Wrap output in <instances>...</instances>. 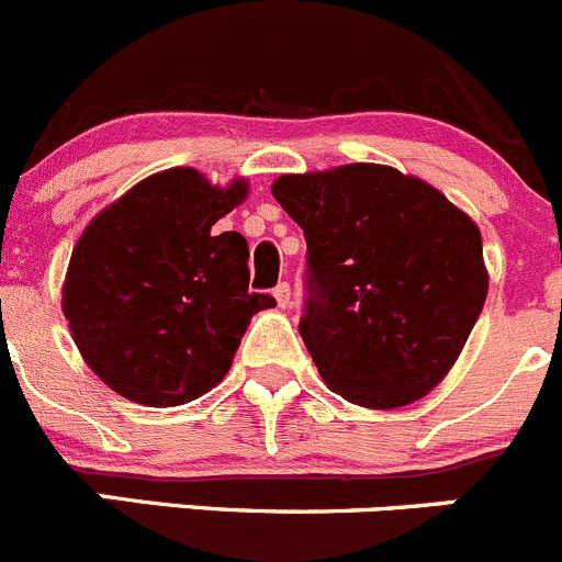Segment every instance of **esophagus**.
<instances>
[{
	"mask_svg": "<svg viewBox=\"0 0 562 562\" xmlns=\"http://www.w3.org/2000/svg\"><path fill=\"white\" fill-rule=\"evenodd\" d=\"M272 295H276L278 306H281V308H290L292 306V290H290V284H286V281H281V284H278L276 290H272Z\"/></svg>",
	"mask_w": 562,
	"mask_h": 562,
	"instance_id": "obj_1",
	"label": "esophagus"
}]
</instances>
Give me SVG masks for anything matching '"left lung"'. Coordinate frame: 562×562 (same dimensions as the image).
Wrapping results in <instances>:
<instances>
[{
	"instance_id": "obj_1",
	"label": "left lung",
	"mask_w": 562,
	"mask_h": 562,
	"mask_svg": "<svg viewBox=\"0 0 562 562\" xmlns=\"http://www.w3.org/2000/svg\"><path fill=\"white\" fill-rule=\"evenodd\" d=\"M306 237L301 336L334 392L367 408L425 397L461 356L488 295L477 226L386 165L281 176Z\"/></svg>"
}]
</instances>
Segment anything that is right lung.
I'll return each mask as SVG.
<instances>
[{
  "mask_svg": "<svg viewBox=\"0 0 562 562\" xmlns=\"http://www.w3.org/2000/svg\"><path fill=\"white\" fill-rule=\"evenodd\" d=\"M248 192L173 168L101 212L68 265L63 312L90 370L132 403L168 408L223 381L250 317L248 243L215 223Z\"/></svg>",
  "mask_w": 562,
  "mask_h": 562,
  "instance_id": "1",
  "label": "right lung"
}]
</instances>
